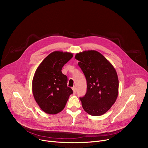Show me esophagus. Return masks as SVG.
Returning a JSON list of instances; mask_svg holds the SVG:
<instances>
[{
  "instance_id": "1",
  "label": "esophagus",
  "mask_w": 148,
  "mask_h": 148,
  "mask_svg": "<svg viewBox=\"0 0 148 148\" xmlns=\"http://www.w3.org/2000/svg\"><path fill=\"white\" fill-rule=\"evenodd\" d=\"M73 94H76V89H75V86H74V87H73Z\"/></svg>"
}]
</instances>
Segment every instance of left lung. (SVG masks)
Masks as SVG:
<instances>
[{"instance_id": "1", "label": "left lung", "mask_w": 148, "mask_h": 148, "mask_svg": "<svg viewBox=\"0 0 148 148\" xmlns=\"http://www.w3.org/2000/svg\"><path fill=\"white\" fill-rule=\"evenodd\" d=\"M87 82V92L80 97L84 110L92 116L106 113L115 103L118 95L119 80L116 69L102 54L95 50L77 53Z\"/></svg>"}]
</instances>
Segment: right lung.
I'll return each mask as SVG.
<instances>
[{"mask_svg":"<svg viewBox=\"0 0 148 148\" xmlns=\"http://www.w3.org/2000/svg\"><path fill=\"white\" fill-rule=\"evenodd\" d=\"M73 57L71 53L53 51L36 70L32 80L33 95L36 103L46 113L60 112L73 93L71 88L67 86V77L61 71Z\"/></svg>","mask_w":148,"mask_h":148,"instance_id":"right-lung-1","label":"right lung"}]
</instances>
